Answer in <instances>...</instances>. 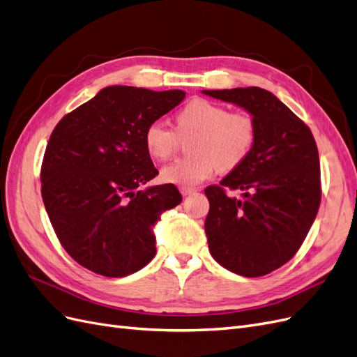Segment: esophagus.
<instances>
[{"label": "esophagus", "instance_id": "obj_1", "mask_svg": "<svg viewBox=\"0 0 357 357\" xmlns=\"http://www.w3.org/2000/svg\"><path fill=\"white\" fill-rule=\"evenodd\" d=\"M179 191H181L182 195H190V194L195 192V188H191V187H181Z\"/></svg>", "mask_w": 357, "mask_h": 357}]
</instances>
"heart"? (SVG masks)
Returning <instances> with one entry per match:
<instances>
[{
  "mask_svg": "<svg viewBox=\"0 0 357 357\" xmlns=\"http://www.w3.org/2000/svg\"><path fill=\"white\" fill-rule=\"evenodd\" d=\"M257 121L249 112L229 109L204 98H194L176 114V129L153 121L144 141L149 155L167 160L181 137L190 136V155L176 158L162 170L169 183L192 187L211 178L216 169L233 170L245 162L257 141Z\"/></svg>",
  "mask_w": 357,
  "mask_h": 357,
  "instance_id": "b5f03b06",
  "label": "heart"
}]
</instances>
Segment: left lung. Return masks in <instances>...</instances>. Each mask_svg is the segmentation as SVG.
Here are the masks:
<instances>
[{"mask_svg": "<svg viewBox=\"0 0 357 357\" xmlns=\"http://www.w3.org/2000/svg\"><path fill=\"white\" fill-rule=\"evenodd\" d=\"M203 93L236 103L257 121L248 158L220 185L204 190V229L216 262L245 278H259L294 258L314 222L321 199L317 145L308 126L268 90ZM227 189L243 190L242 199L229 198Z\"/></svg>", "mask_w": 357, "mask_h": 357, "instance_id": "1", "label": "left lung"}]
</instances>
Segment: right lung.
I'll list each match as a JSON object with an SVG mask.
<instances>
[{"instance_id":"add662e5","label":"right lung","mask_w":357,"mask_h":357,"mask_svg":"<svg viewBox=\"0 0 357 357\" xmlns=\"http://www.w3.org/2000/svg\"><path fill=\"white\" fill-rule=\"evenodd\" d=\"M183 98L182 90L109 86L56 124L41 195L57 238L79 266L124 278L154 258L151 227L182 195L174 183L137 190L158 175L144 135Z\"/></svg>"}]
</instances>
